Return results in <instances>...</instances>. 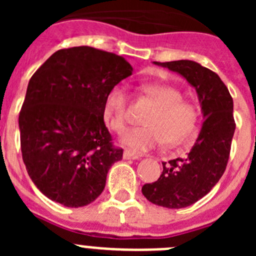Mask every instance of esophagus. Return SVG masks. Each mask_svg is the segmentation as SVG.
<instances>
[{
    "mask_svg": "<svg viewBox=\"0 0 256 256\" xmlns=\"http://www.w3.org/2000/svg\"><path fill=\"white\" fill-rule=\"evenodd\" d=\"M123 158H124V159H126V160H137V159H140L138 155H136V154L130 152V151H128V150L124 151V152H123Z\"/></svg>",
    "mask_w": 256,
    "mask_h": 256,
    "instance_id": "esophagus-1",
    "label": "esophagus"
}]
</instances>
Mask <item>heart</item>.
Returning <instances> with one entry per match:
<instances>
[{
	"label": "heart",
	"mask_w": 256,
	"mask_h": 256,
	"mask_svg": "<svg viewBox=\"0 0 256 256\" xmlns=\"http://www.w3.org/2000/svg\"><path fill=\"white\" fill-rule=\"evenodd\" d=\"M144 91L156 104L155 110L144 118V126L126 130L122 142L134 152H146L158 148L162 141L168 146L186 141L198 118L195 106L182 101V92L172 86L148 84ZM130 98V90L123 83L115 84L106 94L104 115L115 132H122L128 123Z\"/></svg>",
	"instance_id": "b5f03b06"
}]
</instances>
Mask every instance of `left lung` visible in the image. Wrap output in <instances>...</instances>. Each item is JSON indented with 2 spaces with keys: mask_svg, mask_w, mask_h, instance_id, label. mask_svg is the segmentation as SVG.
<instances>
[{
  "mask_svg": "<svg viewBox=\"0 0 256 256\" xmlns=\"http://www.w3.org/2000/svg\"><path fill=\"white\" fill-rule=\"evenodd\" d=\"M180 74L198 92L205 120L184 158L162 162L159 180L146 183L142 194L150 202L169 209L195 204L223 176L236 130L234 100L219 76L191 60L156 62Z\"/></svg>",
  "mask_w": 256,
  "mask_h": 256,
  "instance_id": "obj_1",
  "label": "left lung"
}]
</instances>
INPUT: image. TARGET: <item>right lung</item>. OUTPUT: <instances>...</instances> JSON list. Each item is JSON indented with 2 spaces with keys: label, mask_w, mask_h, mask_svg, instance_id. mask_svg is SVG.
<instances>
[{
  "label": "right lung",
  "mask_w": 256,
  "mask_h": 256,
  "mask_svg": "<svg viewBox=\"0 0 256 256\" xmlns=\"http://www.w3.org/2000/svg\"><path fill=\"white\" fill-rule=\"evenodd\" d=\"M132 70L123 56L79 46L56 51L32 76L20 146L29 177L50 200L79 208L101 195L108 169L123 158L104 122V102Z\"/></svg>",
  "instance_id": "1"
}]
</instances>
